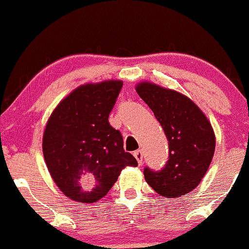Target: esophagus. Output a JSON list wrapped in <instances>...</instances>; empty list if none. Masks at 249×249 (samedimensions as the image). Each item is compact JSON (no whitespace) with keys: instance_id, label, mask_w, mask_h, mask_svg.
<instances>
[{"instance_id":"1","label":"esophagus","mask_w":249,"mask_h":249,"mask_svg":"<svg viewBox=\"0 0 249 249\" xmlns=\"http://www.w3.org/2000/svg\"><path fill=\"white\" fill-rule=\"evenodd\" d=\"M134 157L136 158L137 162H139L140 165L143 164V152L141 149L136 150V152H134Z\"/></svg>"}]
</instances>
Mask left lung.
Wrapping results in <instances>:
<instances>
[{
  "mask_svg": "<svg viewBox=\"0 0 249 249\" xmlns=\"http://www.w3.org/2000/svg\"><path fill=\"white\" fill-rule=\"evenodd\" d=\"M169 141V160L159 171L145 167L148 184L161 196L179 197L199 185L212 161L215 136L202 110L184 95L149 82L136 87Z\"/></svg>",
  "mask_w": 249,
  "mask_h": 249,
  "instance_id": "8db88e82",
  "label": "left lung"
}]
</instances>
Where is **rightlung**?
<instances>
[{
	"instance_id": "1",
	"label": "right lung",
	"mask_w": 249,
	"mask_h": 249,
	"mask_svg": "<svg viewBox=\"0 0 249 249\" xmlns=\"http://www.w3.org/2000/svg\"><path fill=\"white\" fill-rule=\"evenodd\" d=\"M122 87L120 80L80 85L48 120L44 160L59 189L74 201H99L125 166H137L120 131L108 123Z\"/></svg>"
}]
</instances>
